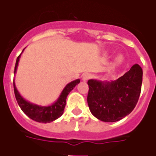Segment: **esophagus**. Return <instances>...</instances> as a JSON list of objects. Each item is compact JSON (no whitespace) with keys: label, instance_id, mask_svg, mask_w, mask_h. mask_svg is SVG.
I'll use <instances>...</instances> for the list:
<instances>
[{"label":"esophagus","instance_id":"obj_1","mask_svg":"<svg viewBox=\"0 0 156 156\" xmlns=\"http://www.w3.org/2000/svg\"><path fill=\"white\" fill-rule=\"evenodd\" d=\"M90 78H91V74H89V73H84L82 75V80L83 82H87Z\"/></svg>","mask_w":156,"mask_h":156}]
</instances>
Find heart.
Instances as JSON below:
<instances>
[{
    "label": "heart",
    "mask_w": 156,
    "mask_h": 156,
    "mask_svg": "<svg viewBox=\"0 0 156 156\" xmlns=\"http://www.w3.org/2000/svg\"><path fill=\"white\" fill-rule=\"evenodd\" d=\"M123 62H124V58H123V56L121 55L117 56L116 58V59H115V63H116V65H121Z\"/></svg>",
    "instance_id": "heart-1"
}]
</instances>
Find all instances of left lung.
Here are the masks:
<instances>
[{"label":"left lung","instance_id":"1","mask_svg":"<svg viewBox=\"0 0 156 156\" xmlns=\"http://www.w3.org/2000/svg\"><path fill=\"white\" fill-rule=\"evenodd\" d=\"M142 79V68L135 64L116 80H89L87 102L91 113L104 122H116L128 116L136 105Z\"/></svg>","mask_w":156,"mask_h":156}]
</instances>
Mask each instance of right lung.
<instances>
[{"label":"right lung","instance_id":"1","mask_svg":"<svg viewBox=\"0 0 156 156\" xmlns=\"http://www.w3.org/2000/svg\"><path fill=\"white\" fill-rule=\"evenodd\" d=\"M21 54H20V55L17 57V58H16L15 70H14V74L16 73L18 63H19L20 58ZM79 82H80V79H76V80L72 81L70 83H68V84L64 87V89L62 90L61 94H60L58 99H57L53 104L51 105H48V106H42V105L34 104V103H31L30 102V101H28L25 100V99L20 95V94L19 91L17 90L16 87L15 82H13L14 93H15L16 99L17 101V103L18 105H19V106L20 107L22 111H23L28 117H30L31 120H35V121H37V122L50 123L54 121V120H55L56 119H58V117H60V116H62V113H63L64 108H65V106H66V98H67L68 94H70V91H71V90L75 87L76 85H78Z\"/></svg>","mask_w":156,"mask_h":156}]
</instances>
